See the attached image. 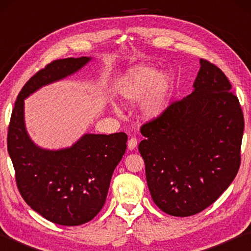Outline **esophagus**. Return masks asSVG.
<instances>
[{
  "instance_id": "1",
  "label": "esophagus",
  "mask_w": 251,
  "mask_h": 251,
  "mask_svg": "<svg viewBox=\"0 0 251 251\" xmlns=\"http://www.w3.org/2000/svg\"><path fill=\"white\" fill-rule=\"evenodd\" d=\"M127 145H128V150L129 151H134L136 147H137V145H138V141H137V138H135V137H131L129 141H128V143H127Z\"/></svg>"
}]
</instances>
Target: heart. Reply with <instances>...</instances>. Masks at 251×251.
I'll use <instances>...</instances> for the list:
<instances>
[{"mask_svg": "<svg viewBox=\"0 0 251 251\" xmlns=\"http://www.w3.org/2000/svg\"><path fill=\"white\" fill-rule=\"evenodd\" d=\"M174 78L169 73L158 74L150 65L135 66L122 76L117 83V94L122 103L134 104L141 100V114L146 121L158 118L171 100Z\"/></svg>", "mask_w": 251, "mask_h": 251, "instance_id": "heart-1", "label": "heart"}]
</instances>
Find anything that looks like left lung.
Instances as JSON below:
<instances>
[{
    "label": "left lung",
    "mask_w": 251,
    "mask_h": 251,
    "mask_svg": "<svg viewBox=\"0 0 251 251\" xmlns=\"http://www.w3.org/2000/svg\"><path fill=\"white\" fill-rule=\"evenodd\" d=\"M244 126L227 76L201 58L192 94L141 127L138 151L157 207L188 217L217 201L239 169Z\"/></svg>",
    "instance_id": "left-lung-1"
}]
</instances>
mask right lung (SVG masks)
Wrapping results in <instances>:
<instances>
[{
	"label": "right lung",
	"mask_w": 251,
	"mask_h": 251,
	"mask_svg": "<svg viewBox=\"0 0 251 251\" xmlns=\"http://www.w3.org/2000/svg\"><path fill=\"white\" fill-rule=\"evenodd\" d=\"M90 59H55L34 74L16 99L7 130V151L21 196L45 219L63 226L90 222L103 208L114 169L125 154L127 135L86 134L70 148L42 150L25 129L24 99L75 73Z\"/></svg>",
	"instance_id": "obj_1"
}]
</instances>
